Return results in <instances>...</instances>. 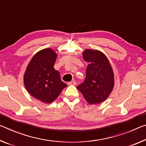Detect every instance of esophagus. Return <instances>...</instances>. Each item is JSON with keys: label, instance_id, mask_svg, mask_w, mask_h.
<instances>
[{"label": "esophagus", "instance_id": "obj_1", "mask_svg": "<svg viewBox=\"0 0 146 146\" xmlns=\"http://www.w3.org/2000/svg\"><path fill=\"white\" fill-rule=\"evenodd\" d=\"M76 84V82L75 80H71V82H68V85H73V86H75Z\"/></svg>", "mask_w": 146, "mask_h": 146}]
</instances>
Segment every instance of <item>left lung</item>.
<instances>
[{
	"mask_svg": "<svg viewBox=\"0 0 146 146\" xmlns=\"http://www.w3.org/2000/svg\"><path fill=\"white\" fill-rule=\"evenodd\" d=\"M83 58L89 64L85 80L77 89L89 104H100L109 97L114 86L111 66L104 54L98 50L86 49Z\"/></svg>",
	"mask_w": 146,
	"mask_h": 146,
	"instance_id": "8db88e82",
	"label": "left lung"
}]
</instances>
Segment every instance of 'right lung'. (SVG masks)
Instances as JSON below:
<instances>
[{
	"label": "right lung",
	"instance_id": "add662e5",
	"mask_svg": "<svg viewBox=\"0 0 146 146\" xmlns=\"http://www.w3.org/2000/svg\"><path fill=\"white\" fill-rule=\"evenodd\" d=\"M56 54L50 48L38 51L29 63L24 76V86L34 98L44 103L53 102L67 84L54 69Z\"/></svg>",
	"mask_w": 146,
	"mask_h": 146
}]
</instances>
